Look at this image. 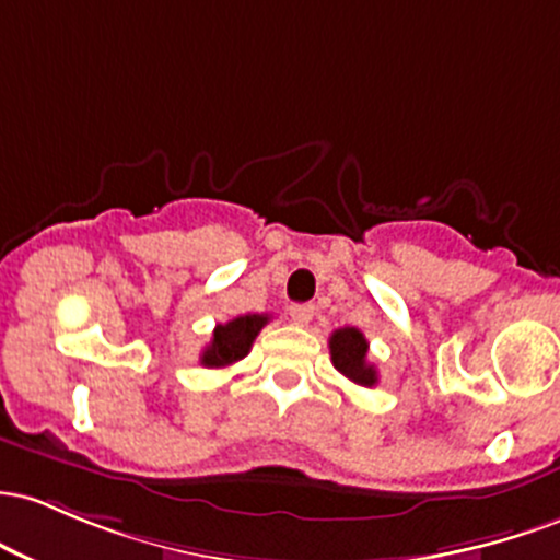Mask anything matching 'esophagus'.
I'll return each instance as SVG.
<instances>
[{
    "label": "esophagus",
    "mask_w": 560,
    "mask_h": 560,
    "mask_svg": "<svg viewBox=\"0 0 560 560\" xmlns=\"http://www.w3.org/2000/svg\"><path fill=\"white\" fill-rule=\"evenodd\" d=\"M291 317L296 325H310L314 317V306L312 304H293L291 306Z\"/></svg>",
    "instance_id": "esophagus-1"
}]
</instances>
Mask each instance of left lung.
<instances>
[{"label": "left lung", "mask_w": 560, "mask_h": 560, "mask_svg": "<svg viewBox=\"0 0 560 560\" xmlns=\"http://www.w3.org/2000/svg\"><path fill=\"white\" fill-rule=\"evenodd\" d=\"M330 360L332 368L357 386H375L378 370L368 362V338L357 328H338L330 336Z\"/></svg>", "instance_id": "1"}]
</instances>
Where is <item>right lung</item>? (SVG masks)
Returning <instances> with one entry per match:
<instances>
[{"label": "right lung", "instance_id": "1", "mask_svg": "<svg viewBox=\"0 0 560 560\" xmlns=\"http://www.w3.org/2000/svg\"><path fill=\"white\" fill-rule=\"evenodd\" d=\"M267 323L269 314H241V317L230 319V323L217 325L211 343L200 354V364L203 368H228V364L241 362Z\"/></svg>", "mask_w": 560, "mask_h": 560}]
</instances>
